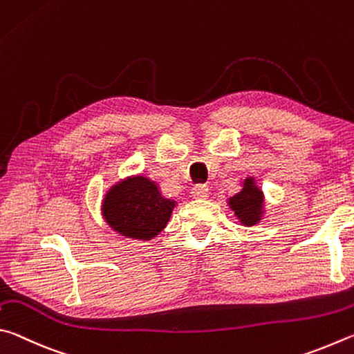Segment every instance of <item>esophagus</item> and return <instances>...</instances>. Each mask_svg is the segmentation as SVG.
Listing matches in <instances>:
<instances>
[{"label": "esophagus", "instance_id": "obj_1", "mask_svg": "<svg viewBox=\"0 0 354 354\" xmlns=\"http://www.w3.org/2000/svg\"><path fill=\"white\" fill-rule=\"evenodd\" d=\"M208 191L209 189L207 185H196V187L191 189V194H193L194 199H207Z\"/></svg>", "mask_w": 354, "mask_h": 354}]
</instances>
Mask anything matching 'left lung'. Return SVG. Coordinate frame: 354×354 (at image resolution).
<instances>
[{
	"label": "left lung",
	"mask_w": 354,
	"mask_h": 354,
	"mask_svg": "<svg viewBox=\"0 0 354 354\" xmlns=\"http://www.w3.org/2000/svg\"><path fill=\"white\" fill-rule=\"evenodd\" d=\"M263 191L257 187L252 177H247L243 189L228 199V205H230L241 224L255 225L263 216Z\"/></svg>",
	"instance_id": "left-lung-1"
}]
</instances>
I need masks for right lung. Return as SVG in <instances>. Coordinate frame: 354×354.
<instances>
[{"mask_svg": "<svg viewBox=\"0 0 354 354\" xmlns=\"http://www.w3.org/2000/svg\"><path fill=\"white\" fill-rule=\"evenodd\" d=\"M176 202L165 199L155 182L142 176L130 177L109 189L102 216L122 236L149 241L163 230Z\"/></svg>", "mask_w": 354, "mask_h": 354, "instance_id": "1", "label": "right lung"}]
</instances>
